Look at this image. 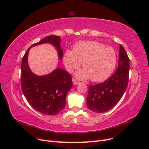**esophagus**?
I'll return each instance as SVG.
<instances>
[{
  "instance_id": "esophagus-1",
  "label": "esophagus",
  "mask_w": 149,
  "mask_h": 149,
  "mask_svg": "<svg viewBox=\"0 0 149 149\" xmlns=\"http://www.w3.org/2000/svg\"><path fill=\"white\" fill-rule=\"evenodd\" d=\"M73 84H74V85H77L79 83V81H76V80L74 79H73Z\"/></svg>"
}]
</instances>
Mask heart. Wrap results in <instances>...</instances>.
<instances>
[{
    "mask_svg": "<svg viewBox=\"0 0 149 149\" xmlns=\"http://www.w3.org/2000/svg\"><path fill=\"white\" fill-rule=\"evenodd\" d=\"M116 60L113 48L97 41L78 43L73 51L65 52L63 58L69 72L78 68L83 63L84 69L76 72L75 76L79 79L90 78L94 82H101L109 78L115 68Z\"/></svg>",
    "mask_w": 149,
    "mask_h": 149,
    "instance_id": "b5f03b06",
    "label": "heart"
}]
</instances>
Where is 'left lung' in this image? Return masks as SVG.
<instances>
[{
    "mask_svg": "<svg viewBox=\"0 0 149 149\" xmlns=\"http://www.w3.org/2000/svg\"><path fill=\"white\" fill-rule=\"evenodd\" d=\"M129 67L127 54L120 45L119 65L115 73L104 82L89 86L86 97L89 109L101 113L110 110L118 103L127 87Z\"/></svg>",
    "mask_w": 149,
    "mask_h": 149,
    "instance_id": "left-lung-1",
    "label": "left lung"
}]
</instances>
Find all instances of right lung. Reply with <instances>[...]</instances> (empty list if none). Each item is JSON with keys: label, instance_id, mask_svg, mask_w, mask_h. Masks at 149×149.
Instances as JSON below:
<instances>
[{"label": "right lung", "instance_id": "1", "mask_svg": "<svg viewBox=\"0 0 149 149\" xmlns=\"http://www.w3.org/2000/svg\"><path fill=\"white\" fill-rule=\"evenodd\" d=\"M61 38L49 35L31 45L22 58L21 88L26 100L34 109L42 114L56 115L64 109L68 92L73 86L71 74L66 70L57 68L47 75L39 76L29 68L28 55L30 49L40 44L49 43L55 46L61 60L63 52L60 47Z\"/></svg>", "mask_w": 149, "mask_h": 149}]
</instances>
